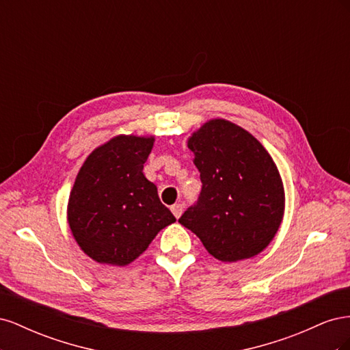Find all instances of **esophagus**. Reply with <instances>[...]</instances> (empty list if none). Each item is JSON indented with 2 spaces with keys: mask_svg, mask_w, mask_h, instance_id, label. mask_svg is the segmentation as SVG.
<instances>
[{
  "mask_svg": "<svg viewBox=\"0 0 350 350\" xmlns=\"http://www.w3.org/2000/svg\"><path fill=\"white\" fill-rule=\"evenodd\" d=\"M171 210H172L174 216H175L176 219H179V217H181V215H183V204L176 203V204H174V206L171 207Z\"/></svg>",
  "mask_w": 350,
  "mask_h": 350,
  "instance_id": "esophagus-1",
  "label": "esophagus"
}]
</instances>
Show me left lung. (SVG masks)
Instances as JSON below:
<instances>
[{"label":"left lung","mask_w":350,"mask_h":350,"mask_svg":"<svg viewBox=\"0 0 350 350\" xmlns=\"http://www.w3.org/2000/svg\"><path fill=\"white\" fill-rule=\"evenodd\" d=\"M188 149L203 185L179 224L220 261L257 256L283 217V184L273 159L248 131L225 120L206 122Z\"/></svg>","instance_id":"left-lung-1"}]
</instances>
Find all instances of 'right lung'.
Returning <instances> with one entry per match:
<instances>
[{
  "mask_svg": "<svg viewBox=\"0 0 350 350\" xmlns=\"http://www.w3.org/2000/svg\"><path fill=\"white\" fill-rule=\"evenodd\" d=\"M152 147L153 137L118 135L83 163L68 200V224L94 261L130 264L176 220L143 174Z\"/></svg>",
  "mask_w": 350,
  "mask_h": 350,
  "instance_id": "add662e5",
  "label": "right lung"
}]
</instances>
